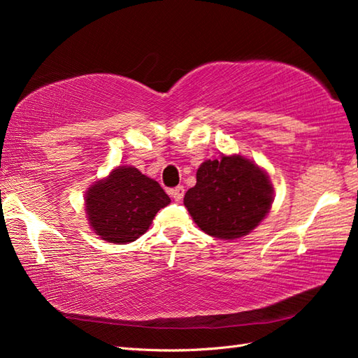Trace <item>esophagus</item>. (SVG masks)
<instances>
[{
    "instance_id": "1",
    "label": "esophagus",
    "mask_w": 358,
    "mask_h": 358,
    "mask_svg": "<svg viewBox=\"0 0 358 358\" xmlns=\"http://www.w3.org/2000/svg\"><path fill=\"white\" fill-rule=\"evenodd\" d=\"M169 195L172 196V199H173L175 201L180 203L181 200H183L185 187H183V186H177V187H173V189H171V191H169Z\"/></svg>"
}]
</instances>
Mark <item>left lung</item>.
I'll list each match as a JSON object with an SVG mask.
<instances>
[{
  "label": "left lung",
  "instance_id": "1",
  "mask_svg": "<svg viewBox=\"0 0 358 358\" xmlns=\"http://www.w3.org/2000/svg\"><path fill=\"white\" fill-rule=\"evenodd\" d=\"M273 201L271 180L262 167L241 155L206 159L185 206L203 232L222 240L245 237L268 215Z\"/></svg>",
  "mask_w": 358,
  "mask_h": 358
}]
</instances>
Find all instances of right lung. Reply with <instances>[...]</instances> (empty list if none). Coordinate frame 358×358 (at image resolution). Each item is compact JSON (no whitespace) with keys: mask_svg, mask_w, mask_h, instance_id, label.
Segmentation results:
<instances>
[{"mask_svg":"<svg viewBox=\"0 0 358 358\" xmlns=\"http://www.w3.org/2000/svg\"><path fill=\"white\" fill-rule=\"evenodd\" d=\"M85 201L94 232L101 240L126 245L149 229L157 212L171 199L155 180L136 167L118 166L87 189Z\"/></svg>","mask_w":358,"mask_h":358,"instance_id":"right-lung-1","label":"right lung"}]
</instances>
